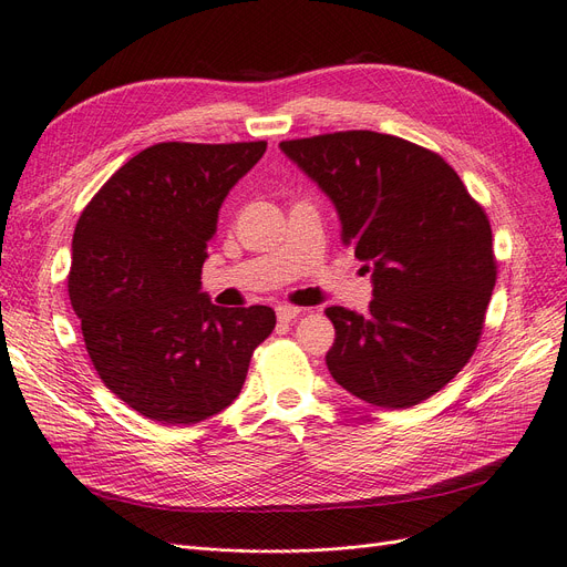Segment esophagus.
I'll return each instance as SVG.
<instances>
[{
    "mask_svg": "<svg viewBox=\"0 0 567 567\" xmlns=\"http://www.w3.org/2000/svg\"><path fill=\"white\" fill-rule=\"evenodd\" d=\"M301 308H295V306H278L276 308V316L280 322H291L295 318H299Z\"/></svg>",
    "mask_w": 567,
    "mask_h": 567,
    "instance_id": "esophagus-1",
    "label": "esophagus"
}]
</instances>
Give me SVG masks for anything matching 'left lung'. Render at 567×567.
Instances as JSON below:
<instances>
[{
    "label": "left lung",
    "instance_id": "1",
    "mask_svg": "<svg viewBox=\"0 0 567 567\" xmlns=\"http://www.w3.org/2000/svg\"><path fill=\"white\" fill-rule=\"evenodd\" d=\"M337 207L371 272L364 316L327 308L331 379L383 409L421 404L467 364L495 287L493 234L453 167L413 142L346 131L280 142Z\"/></svg>",
    "mask_w": 567,
    "mask_h": 567
}]
</instances>
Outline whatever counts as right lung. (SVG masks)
<instances>
[{"instance_id":"add662e5","label":"right lung","mask_w":567,"mask_h":567,"mask_svg":"<svg viewBox=\"0 0 567 567\" xmlns=\"http://www.w3.org/2000/svg\"><path fill=\"white\" fill-rule=\"evenodd\" d=\"M266 142H161L107 179L72 238L70 301L89 358L121 402L163 425H194L234 404L268 306L221 308L200 287L228 192Z\"/></svg>"}]
</instances>
